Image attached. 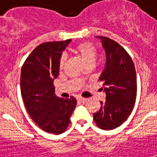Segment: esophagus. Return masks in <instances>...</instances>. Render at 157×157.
<instances>
[{
    "mask_svg": "<svg viewBox=\"0 0 157 157\" xmlns=\"http://www.w3.org/2000/svg\"><path fill=\"white\" fill-rule=\"evenodd\" d=\"M77 100L80 101V102H82V103H85V102L87 101V98H82V97H79V98H77Z\"/></svg>",
    "mask_w": 157,
    "mask_h": 157,
    "instance_id": "obj_1",
    "label": "esophagus"
}]
</instances>
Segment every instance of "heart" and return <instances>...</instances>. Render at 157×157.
<instances>
[{"label":"heart","mask_w":157,"mask_h":157,"mask_svg":"<svg viewBox=\"0 0 157 157\" xmlns=\"http://www.w3.org/2000/svg\"><path fill=\"white\" fill-rule=\"evenodd\" d=\"M71 51L81 57L86 64L93 63L97 56V48L93 43L90 41H83V42L79 43L71 48ZM65 60L66 59L64 55H62L59 58V67L63 66L65 63Z\"/></svg>","instance_id":"heart-1"}]
</instances>
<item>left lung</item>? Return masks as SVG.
<instances>
[{
  "mask_svg": "<svg viewBox=\"0 0 157 157\" xmlns=\"http://www.w3.org/2000/svg\"><path fill=\"white\" fill-rule=\"evenodd\" d=\"M106 51L107 61L99 81L103 83L106 101L100 102L94 121L100 129L111 130L127 120L137 96V77L134 62L126 50L107 36H98Z\"/></svg>",
  "mask_w": 157,
  "mask_h": 157,
  "instance_id": "8db88e82",
  "label": "left lung"
}]
</instances>
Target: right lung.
<instances>
[{
  "instance_id": "1",
  "label": "right lung",
  "mask_w": 157,
  "mask_h": 157,
  "mask_svg": "<svg viewBox=\"0 0 157 157\" xmlns=\"http://www.w3.org/2000/svg\"><path fill=\"white\" fill-rule=\"evenodd\" d=\"M70 40L44 42L36 47L23 64L20 88L23 103L31 118L50 134L66 131L76 99L54 94V79L59 75V61Z\"/></svg>"
}]
</instances>
